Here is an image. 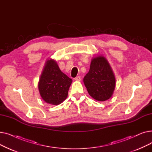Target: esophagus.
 <instances>
[{
	"label": "esophagus",
	"mask_w": 152,
	"mask_h": 152,
	"mask_svg": "<svg viewBox=\"0 0 152 152\" xmlns=\"http://www.w3.org/2000/svg\"><path fill=\"white\" fill-rule=\"evenodd\" d=\"M81 77L80 76H77L75 78V80L77 81H81Z\"/></svg>",
	"instance_id": "obj_1"
}]
</instances>
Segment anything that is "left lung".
Returning a JSON list of instances; mask_svg holds the SVG:
<instances>
[{
  "label": "left lung",
  "instance_id": "1",
  "mask_svg": "<svg viewBox=\"0 0 152 152\" xmlns=\"http://www.w3.org/2000/svg\"><path fill=\"white\" fill-rule=\"evenodd\" d=\"M83 81L89 95L96 100L105 101L112 96L115 78L109 63L102 56L92 60L89 71Z\"/></svg>",
  "mask_w": 152,
  "mask_h": 152
}]
</instances>
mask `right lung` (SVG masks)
<instances>
[{
    "label": "right lung",
    "mask_w": 152,
    "mask_h": 152,
    "mask_svg": "<svg viewBox=\"0 0 152 152\" xmlns=\"http://www.w3.org/2000/svg\"><path fill=\"white\" fill-rule=\"evenodd\" d=\"M72 79L61 71L57 62L47 60L38 87L42 99L52 105H59L68 96Z\"/></svg>",
    "instance_id": "1"
}]
</instances>
